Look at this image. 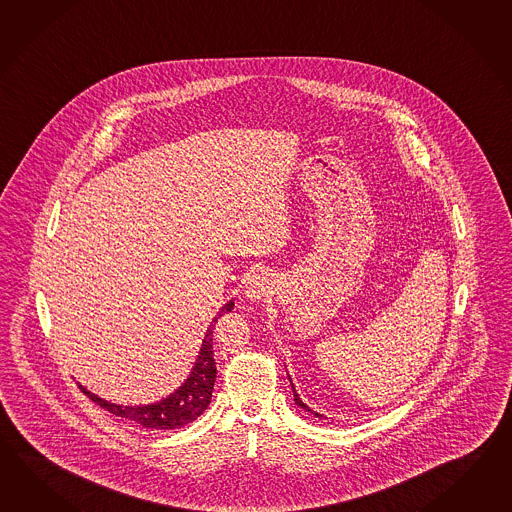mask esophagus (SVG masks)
<instances>
[{
	"label": "esophagus",
	"mask_w": 512,
	"mask_h": 512,
	"mask_svg": "<svg viewBox=\"0 0 512 512\" xmlns=\"http://www.w3.org/2000/svg\"><path fill=\"white\" fill-rule=\"evenodd\" d=\"M270 290H272V279L266 273H255L248 281L244 294L250 301H261L262 297L270 294Z\"/></svg>",
	"instance_id": "esophagus-1"
}]
</instances>
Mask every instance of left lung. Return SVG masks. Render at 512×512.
Wrapping results in <instances>:
<instances>
[{
  "mask_svg": "<svg viewBox=\"0 0 512 512\" xmlns=\"http://www.w3.org/2000/svg\"><path fill=\"white\" fill-rule=\"evenodd\" d=\"M288 380H290V386H292V391H294V400H296L297 406L299 408L305 409V411H308L310 415H314V417H318V419H323V415L321 413H318V411H314L312 408H308L307 404L301 400V397H299V393L296 391V387H294V382H292V378H290V375H288Z\"/></svg>",
  "mask_w": 512,
  "mask_h": 512,
  "instance_id": "1",
  "label": "left lung"
}]
</instances>
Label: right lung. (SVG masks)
Wrapping results in <instances>:
<instances>
[{
	"label": "right lung",
	"instance_id": "add662e5",
	"mask_svg": "<svg viewBox=\"0 0 512 512\" xmlns=\"http://www.w3.org/2000/svg\"><path fill=\"white\" fill-rule=\"evenodd\" d=\"M233 307H235V303L228 301L216 312L211 325L207 327L200 353L196 356L191 373L183 380L182 386L174 389L171 395L159 398L152 404L121 406V404H114L110 400H104L79 384L82 393L106 411L114 413L117 417L136 422L148 430H174V428H182L185 424L193 422L209 406L213 386H215L216 365L215 358H213V330L215 327L213 325L222 314L233 310Z\"/></svg>",
	"mask_w": 512,
	"mask_h": 512
}]
</instances>
